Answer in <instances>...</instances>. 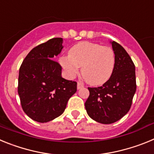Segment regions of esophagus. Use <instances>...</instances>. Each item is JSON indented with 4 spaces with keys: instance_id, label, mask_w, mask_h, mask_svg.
<instances>
[{
    "instance_id": "1",
    "label": "esophagus",
    "mask_w": 154,
    "mask_h": 154,
    "mask_svg": "<svg viewBox=\"0 0 154 154\" xmlns=\"http://www.w3.org/2000/svg\"><path fill=\"white\" fill-rule=\"evenodd\" d=\"M83 84L81 83V82H78V84H77V89H82V88H83Z\"/></svg>"
}]
</instances>
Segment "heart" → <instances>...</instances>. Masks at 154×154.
I'll list each match as a JSON object with an SVG mask.
<instances>
[{"label":"heart","mask_w":154,"mask_h":154,"mask_svg":"<svg viewBox=\"0 0 154 154\" xmlns=\"http://www.w3.org/2000/svg\"><path fill=\"white\" fill-rule=\"evenodd\" d=\"M67 76L75 78L81 69L82 76L90 85H102L112 75L116 65L115 52L112 48L82 42L69 50V55L59 58Z\"/></svg>","instance_id":"1"}]
</instances>
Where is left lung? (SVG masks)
Returning <instances> with one entry per match:
<instances>
[{"label": "left lung", "instance_id": "1", "mask_svg": "<svg viewBox=\"0 0 154 154\" xmlns=\"http://www.w3.org/2000/svg\"><path fill=\"white\" fill-rule=\"evenodd\" d=\"M111 44L116 56L113 72L102 86L88 88L89 96L85 103L88 115L103 124L115 123L129 112L137 89L131 58L117 42Z\"/></svg>", "mask_w": 154, "mask_h": 154}]
</instances>
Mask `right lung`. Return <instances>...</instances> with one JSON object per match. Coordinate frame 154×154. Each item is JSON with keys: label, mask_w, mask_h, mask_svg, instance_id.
<instances>
[{"label": "right lung", "mask_w": 154, "mask_h": 154, "mask_svg": "<svg viewBox=\"0 0 154 154\" xmlns=\"http://www.w3.org/2000/svg\"><path fill=\"white\" fill-rule=\"evenodd\" d=\"M62 38L34 48L19 69L18 92L24 112L33 120L47 123L62 115L77 82L62 77V66L53 58L60 54Z\"/></svg>", "instance_id": "add662e5"}]
</instances>
